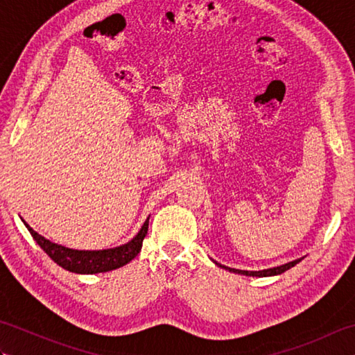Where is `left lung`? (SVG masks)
I'll return each mask as SVG.
<instances>
[{
    "mask_svg": "<svg viewBox=\"0 0 355 355\" xmlns=\"http://www.w3.org/2000/svg\"><path fill=\"white\" fill-rule=\"evenodd\" d=\"M304 258H299V259H294L291 262H286L284 263V266H279V267H273V268H266V270H259V271H247V270H236V268H230V267H225V266H221L220 262L214 261L218 267H221L224 270H229L232 271V273H236V275H244V276H253V277H268V276H277V275H282L284 271L290 270L291 267L296 266V263H299L300 261H302Z\"/></svg>",
    "mask_w": 355,
    "mask_h": 355,
    "instance_id": "left-lung-1",
    "label": "left lung"
}]
</instances>
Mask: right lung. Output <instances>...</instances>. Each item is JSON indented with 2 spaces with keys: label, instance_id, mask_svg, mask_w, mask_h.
I'll return each mask as SVG.
<instances>
[{
  "label": "right lung",
  "instance_id": "add662e5",
  "mask_svg": "<svg viewBox=\"0 0 355 355\" xmlns=\"http://www.w3.org/2000/svg\"><path fill=\"white\" fill-rule=\"evenodd\" d=\"M21 221L24 223L27 230L30 232V235L36 241V244L40 245L59 267L78 275H96L123 267L140 253L143 239H145L148 233L149 216L146 218V221L143 223L137 235L131 241L112 248H102V250H74V248L51 243L50 239L44 238L40 233L35 232L24 220H22V218Z\"/></svg>",
  "mask_w": 355,
  "mask_h": 355
}]
</instances>
